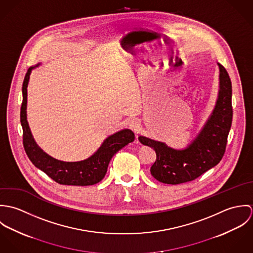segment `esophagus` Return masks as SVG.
<instances>
[{"label":"esophagus","mask_w":253,"mask_h":253,"mask_svg":"<svg viewBox=\"0 0 253 253\" xmlns=\"http://www.w3.org/2000/svg\"><path fill=\"white\" fill-rule=\"evenodd\" d=\"M128 126H129V127H130L132 130L136 131V130L139 128L140 122H139V120H137V119H131V120L128 121Z\"/></svg>","instance_id":"34e87169"}]
</instances>
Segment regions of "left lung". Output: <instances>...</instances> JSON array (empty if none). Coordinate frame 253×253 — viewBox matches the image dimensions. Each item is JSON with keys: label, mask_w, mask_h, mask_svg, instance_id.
Here are the masks:
<instances>
[{"label": "left lung", "mask_w": 253, "mask_h": 253, "mask_svg": "<svg viewBox=\"0 0 253 253\" xmlns=\"http://www.w3.org/2000/svg\"><path fill=\"white\" fill-rule=\"evenodd\" d=\"M219 67V90L212 113L198 135L183 149L169 147L143 135L141 144L156 152V162L150 169L152 176L165 184H181L194 180L221 161L233 119L232 84L226 69Z\"/></svg>", "instance_id": "left-lung-1"}]
</instances>
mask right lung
Listing matches in <instances>:
<instances>
[{
	"label": "right lung",
	"instance_id": "add662e5",
	"mask_svg": "<svg viewBox=\"0 0 253 253\" xmlns=\"http://www.w3.org/2000/svg\"><path fill=\"white\" fill-rule=\"evenodd\" d=\"M41 63L32 66L25 75L22 84V105L20 122L23 129V145L32 164L48 175L52 180L62 185L88 186L102 180L107 172L113 156L126 145L134 140V133L124 128L108 137L90 157L79 162H63L49 156L37 144L27 122V87L32 70Z\"/></svg>",
	"mask_w": 253,
	"mask_h": 253
}]
</instances>
